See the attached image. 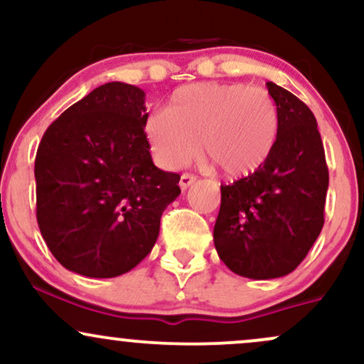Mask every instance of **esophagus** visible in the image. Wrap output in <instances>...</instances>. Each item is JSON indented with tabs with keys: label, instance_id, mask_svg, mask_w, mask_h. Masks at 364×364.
<instances>
[{
	"label": "esophagus",
	"instance_id": "1",
	"mask_svg": "<svg viewBox=\"0 0 364 364\" xmlns=\"http://www.w3.org/2000/svg\"><path fill=\"white\" fill-rule=\"evenodd\" d=\"M195 181H196V176H193V174L190 173L181 174V178H179V188H181V190H186V188L193 185Z\"/></svg>",
	"mask_w": 364,
	"mask_h": 364
}]
</instances>
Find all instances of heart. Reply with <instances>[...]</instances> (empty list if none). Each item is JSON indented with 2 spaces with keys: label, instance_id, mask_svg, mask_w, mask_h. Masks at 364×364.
Returning <instances> with one entry per match:
<instances>
[{
  "label": "heart",
  "instance_id": "obj_1",
  "mask_svg": "<svg viewBox=\"0 0 364 364\" xmlns=\"http://www.w3.org/2000/svg\"><path fill=\"white\" fill-rule=\"evenodd\" d=\"M281 116L265 89L248 83L202 82L179 87L164 111L145 121V140L156 161L181 168L198 152L237 179L267 164L279 140Z\"/></svg>",
  "mask_w": 364,
  "mask_h": 364
}]
</instances>
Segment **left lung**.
I'll return each mask as SVG.
<instances>
[{"instance_id": "left-lung-1", "label": "left lung", "mask_w": 364, "mask_h": 364, "mask_svg": "<svg viewBox=\"0 0 364 364\" xmlns=\"http://www.w3.org/2000/svg\"><path fill=\"white\" fill-rule=\"evenodd\" d=\"M279 140L257 173L220 185L214 245L229 270L265 281L291 274L323 228L328 168L316 119L303 101L274 82Z\"/></svg>"}]
</instances>
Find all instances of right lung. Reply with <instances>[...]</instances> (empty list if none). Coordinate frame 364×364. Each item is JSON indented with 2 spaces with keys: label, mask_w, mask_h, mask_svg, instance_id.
<instances>
[{
  "label": "right lung",
  "mask_w": 364,
  "mask_h": 364,
  "mask_svg": "<svg viewBox=\"0 0 364 364\" xmlns=\"http://www.w3.org/2000/svg\"><path fill=\"white\" fill-rule=\"evenodd\" d=\"M145 92L109 82L46 129L36 156L37 224L65 269L127 274L150 253L161 215L181 193L179 174L154 166Z\"/></svg>",
  "instance_id": "right-lung-1"
}]
</instances>
